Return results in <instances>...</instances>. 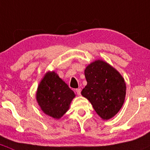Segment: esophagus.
<instances>
[{"label":"esophagus","mask_w":150,"mask_h":150,"mask_svg":"<svg viewBox=\"0 0 150 150\" xmlns=\"http://www.w3.org/2000/svg\"><path fill=\"white\" fill-rule=\"evenodd\" d=\"M81 89H79V88H78V89H75V92H76V94L78 95H81Z\"/></svg>","instance_id":"1"}]
</instances>
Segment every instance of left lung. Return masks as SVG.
<instances>
[{"mask_svg": "<svg viewBox=\"0 0 150 150\" xmlns=\"http://www.w3.org/2000/svg\"><path fill=\"white\" fill-rule=\"evenodd\" d=\"M87 81L81 95L88 99L97 113L108 120L118 113L126 97V83L119 72L105 61L98 60L84 71Z\"/></svg>", "mask_w": 150, "mask_h": 150, "instance_id": "8db88e82", "label": "left lung"}]
</instances>
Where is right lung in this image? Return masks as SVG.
Returning <instances> with one entry per match:
<instances>
[{"label": "right lung", "instance_id": "1", "mask_svg": "<svg viewBox=\"0 0 150 150\" xmlns=\"http://www.w3.org/2000/svg\"><path fill=\"white\" fill-rule=\"evenodd\" d=\"M37 101L42 110L52 118H61L69 109L75 94L55 74L47 72L37 92Z\"/></svg>", "mask_w": 150, "mask_h": 150}]
</instances>
